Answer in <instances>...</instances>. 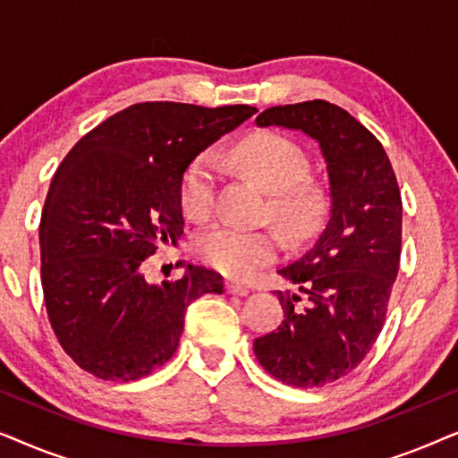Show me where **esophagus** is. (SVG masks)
Here are the masks:
<instances>
[{"label":"esophagus","instance_id":"34e87169","mask_svg":"<svg viewBox=\"0 0 458 458\" xmlns=\"http://www.w3.org/2000/svg\"><path fill=\"white\" fill-rule=\"evenodd\" d=\"M227 292L233 293V296H248L250 290L240 284H227Z\"/></svg>","mask_w":458,"mask_h":458}]
</instances>
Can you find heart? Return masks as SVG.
<instances>
[{"mask_svg":"<svg viewBox=\"0 0 458 458\" xmlns=\"http://www.w3.org/2000/svg\"><path fill=\"white\" fill-rule=\"evenodd\" d=\"M231 162L271 193L268 215L290 240H304L321 227L327 193L309 179V156L292 140L277 133L250 135L231 149ZM218 179L221 168L208 152L198 154L183 168L179 202L193 221H204L215 210ZM196 254L218 273L246 279L277 259L279 240L273 231H246L221 223L198 235Z\"/></svg>","mask_w":458,"mask_h":458,"instance_id":"b5f03b06","label":"heart"}]
</instances>
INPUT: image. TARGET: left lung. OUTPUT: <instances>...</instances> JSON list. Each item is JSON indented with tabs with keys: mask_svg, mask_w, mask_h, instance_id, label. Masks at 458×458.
Instances as JSON below:
<instances>
[{
	"mask_svg": "<svg viewBox=\"0 0 458 458\" xmlns=\"http://www.w3.org/2000/svg\"><path fill=\"white\" fill-rule=\"evenodd\" d=\"M259 127L304 131L327 162L331 218L315 248L281 268L300 293L277 292L284 321L254 340L275 379L318 387L359 367L386 323L403 246V198L384 146L340 106H273Z\"/></svg>",
	"mask_w": 458,
	"mask_h": 458,
	"instance_id": "1",
	"label": "left lung"
}]
</instances>
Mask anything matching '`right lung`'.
Segmentation results:
<instances>
[{
  "mask_svg": "<svg viewBox=\"0 0 458 458\" xmlns=\"http://www.w3.org/2000/svg\"><path fill=\"white\" fill-rule=\"evenodd\" d=\"M254 112L246 104H133L62 160L39 225L41 285L54 334L83 371L146 377L177 350L187 306L223 293L221 275L193 265L181 279L148 284L143 260L183 235V168Z\"/></svg>",
  "mask_w": 458,
  "mask_h": 458,
  "instance_id": "1",
  "label": "right lung"
}]
</instances>
